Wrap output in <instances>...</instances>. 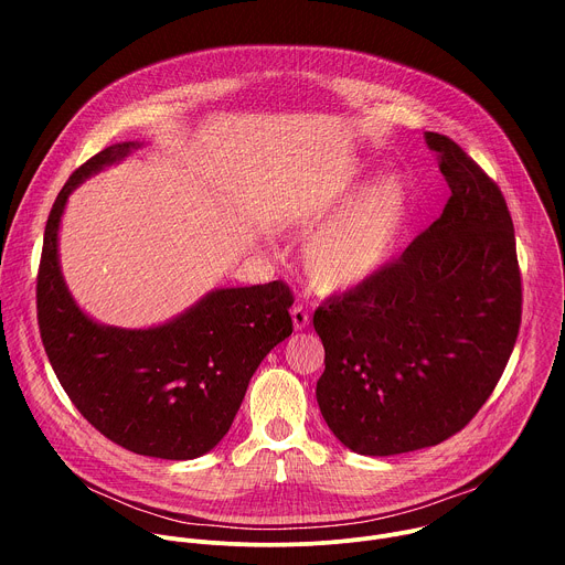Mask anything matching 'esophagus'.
Masks as SVG:
<instances>
[{
  "mask_svg": "<svg viewBox=\"0 0 565 565\" xmlns=\"http://www.w3.org/2000/svg\"><path fill=\"white\" fill-rule=\"evenodd\" d=\"M290 315H292V327H295V331H301V329H306V327H308L310 317H308V310H306L301 303L292 306Z\"/></svg>",
  "mask_w": 565,
  "mask_h": 565,
  "instance_id": "obj_1",
  "label": "esophagus"
}]
</instances>
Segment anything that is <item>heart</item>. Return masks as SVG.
I'll list each match as a JSON object with an SVG mask.
<instances>
[{
	"instance_id": "1",
	"label": "heart",
	"mask_w": 565,
	"mask_h": 565,
	"mask_svg": "<svg viewBox=\"0 0 565 565\" xmlns=\"http://www.w3.org/2000/svg\"><path fill=\"white\" fill-rule=\"evenodd\" d=\"M355 190H342L310 212V223H327L306 248V273L315 288L340 292L377 277L393 259L405 232L409 194L395 177L369 188L353 205Z\"/></svg>"
}]
</instances>
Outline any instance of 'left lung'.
I'll return each instance as SVG.
<instances>
[{
	"mask_svg": "<svg viewBox=\"0 0 565 565\" xmlns=\"http://www.w3.org/2000/svg\"><path fill=\"white\" fill-rule=\"evenodd\" d=\"M451 190L443 214L371 281L321 303L319 412L362 456L434 447L499 384L521 327L514 223L460 145L427 131Z\"/></svg>",
	"mask_w": 565,
	"mask_h": 565,
	"instance_id": "obj_1",
	"label": "left lung"
}]
</instances>
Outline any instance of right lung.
Wrapping results in <instances>:
<instances>
[{
    "label": "right lung",
    "mask_w": 565,
    "mask_h": 565,
    "mask_svg": "<svg viewBox=\"0 0 565 565\" xmlns=\"http://www.w3.org/2000/svg\"><path fill=\"white\" fill-rule=\"evenodd\" d=\"M138 142L111 145L60 190L44 230L38 324L49 362L105 438L151 458L190 460L227 434L262 360L292 333L295 297L284 281L221 288L145 331L100 327L79 310L57 264V227L71 190Z\"/></svg>",
    "instance_id": "add662e5"
}]
</instances>
